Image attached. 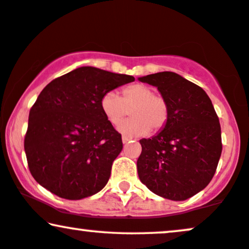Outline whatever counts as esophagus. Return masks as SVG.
I'll return each instance as SVG.
<instances>
[{
    "label": "esophagus",
    "mask_w": 249,
    "mask_h": 249,
    "mask_svg": "<svg viewBox=\"0 0 249 249\" xmlns=\"http://www.w3.org/2000/svg\"><path fill=\"white\" fill-rule=\"evenodd\" d=\"M131 140V138H128V137H126V135H123L122 137V141H123V143H127L128 141Z\"/></svg>",
    "instance_id": "esophagus-1"
}]
</instances>
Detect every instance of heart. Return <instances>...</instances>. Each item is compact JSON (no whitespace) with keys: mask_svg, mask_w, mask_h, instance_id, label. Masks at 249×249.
<instances>
[{"mask_svg":"<svg viewBox=\"0 0 249 249\" xmlns=\"http://www.w3.org/2000/svg\"><path fill=\"white\" fill-rule=\"evenodd\" d=\"M131 109L130 120L121 119ZM101 110L112 125H118V131L127 137H142L150 130L159 131L168 121V103L162 96L155 95L152 87L134 84L122 90V96L116 90H109L101 99Z\"/></svg>","mask_w":249,"mask_h":249,"instance_id":"obj_1","label":"heart"}]
</instances>
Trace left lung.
<instances>
[{
    "label": "left lung",
    "mask_w": 249,
    "mask_h": 249,
    "mask_svg": "<svg viewBox=\"0 0 249 249\" xmlns=\"http://www.w3.org/2000/svg\"><path fill=\"white\" fill-rule=\"evenodd\" d=\"M138 79L155 86L169 109L162 130L140 140V180L164 199H190L212 180L222 154L221 125L212 100L202 88L175 72Z\"/></svg>",
    "instance_id": "obj_1"
}]
</instances>
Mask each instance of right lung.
<instances>
[{"mask_svg": "<svg viewBox=\"0 0 249 249\" xmlns=\"http://www.w3.org/2000/svg\"><path fill=\"white\" fill-rule=\"evenodd\" d=\"M134 78L81 67L43 88L28 116L25 154L33 178L59 197L80 200L106 186L123 149L101 110L107 92Z\"/></svg>", "mask_w": 249, "mask_h": 249, "instance_id": "right-lung-1", "label": "right lung"}]
</instances>
